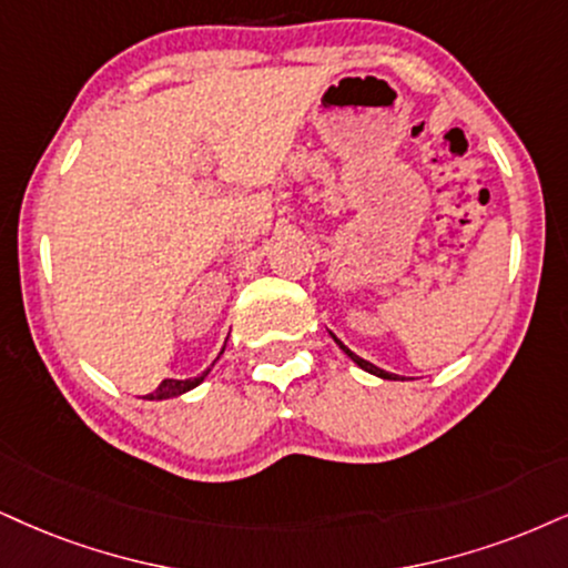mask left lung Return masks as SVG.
Wrapping results in <instances>:
<instances>
[{"instance_id":"obj_1","label":"left lung","mask_w":568,"mask_h":568,"mask_svg":"<svg viewBox=\"0 0 568 568\" xmlns=\"http://www.w3.org/2000/svg\"><path fill=\"white\" fill-rule=\"evenodd\" d=\"M328 334H332V332H328ZM332 339H334V342H337V345H339V349H342V353H345V355H347V358H349V361H353V363H355V366H358V368H363V371H368V374H374V376H379V379H395V382H397V374H389V371H384V368H379V366H374V363L363 361V358H361V355H355V353H353V349H349V347H347V345H345V342H342V339H337V337H334V334H332Z\"/></svg>"}]
</instances>
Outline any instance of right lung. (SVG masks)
<instances>
[{
  "label": "right lung",
  "instance_id": "1",
  "mask_svg": "<svg viewBox=\"0 0 568 568\" xmlns=\"http://www.w3.org/2000/svg\"><path fill=\"white\" fill-rule=\"evenodd\" d=\"M223 349H226V345L221 347V353H219V358L223 355ZM215 358V361H219ZM215 361L210 363V366L202 371V374H197V376H189V379H163L158 384V389L155 392H150V395H144L146 400H171V397H179V395H184V392H189V389H194V387H200L202 382L207 379V374H210V368L215 366Z\"/></svg>",
  "mask_w": 568,
  "mask_h": 568
}]
</instances>
